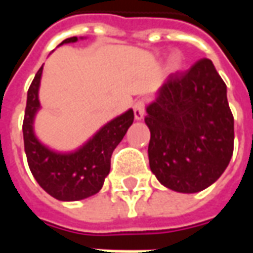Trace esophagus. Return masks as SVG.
Listing matches in <instances>:
<instances>
[{"label":"esophagus","mask_w":253,"mask_h":253,"mask_svg":"<svg viewBox=\"0 0 253 253\" xmlns=\"http://www.w3.org/2000/svg\"><path fill=\"white\" fill-rule=\"evenodd\" d=\"M132 110H134V118H135V121L143 119V116H145V101L143 100H138L137 103L134 104V107H132Z\"/></svg>","instance_id":"esophagus-1"}]
</instances>
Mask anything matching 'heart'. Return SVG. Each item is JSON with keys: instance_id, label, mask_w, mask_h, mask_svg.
<instances>
[{"instance_id": "obj_1", "label": "heart", "mask_w": 253, "mask_h": 253, "mask_svg": "<svg viewBox=\"0 0 253 253\" xmlns=\"http://www.w3.org/2000/svg\"><path fill=\"white\" fill-rule=\"evenodd\" d=\"M186 63V58L181 54L180 51L172 52L169 55V61H168V69L170 73H177L180 72L181 69L184 67Z\"/></svg>"}]
</instances>
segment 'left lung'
Returning a JSON list of instances; mask_svg holds the SVG:
<instances>
[{"label":"left lung","instance_id":"left-lung-1","mask_svg":"<svg viewBox=\"0 0 253 253\" xmlns=\"http://www.w3.org/2000/svg\"><path fill=\"white\" fill-rule=\"evenodd\" d=\"M146 112L149 165L163 186L194 194L219 179L233 154L234 121L210 59L170 74Z\"/></svg>","mask_w":253,"mask_h":253}]
</instances>
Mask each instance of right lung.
I'll use <instances>...</instances> for the list:
<instances>
[{"label": "right lung", "mask_w": 253, "mask_h": 253, "mask_svg": "<svg viewBox=\"0 0 253 253\" xmlns=\"http://www.w3.org/2000/svg\"><path fill=\"white\" fill-rule=\"evenodd\" d=\"M84 38H67L59 44L74 43ZM43 66L38 70L27 93L23 135L27 161L35 180L48 195L62 202L81 201L97 194L110 173L111 156L134 121L132 110L107 122L88 141L72 152L48 148L35 134L36 114L41 110Z\"/></svg>", "instance_id": "add662e5"}]
</instances>
